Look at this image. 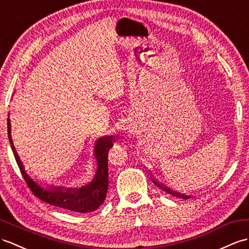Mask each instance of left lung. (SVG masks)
I'll return each mask as SVG.
<instances>
[{"instance_id":"left-lung-1","label":"left lung","mask_w":249,"mask_h":249,"mask_svg":"<svg viewBox=\"0 0 249 249\" xmlns=\"http://www.w3.org/2000/svg\"><path fill=\"white\" fill-rule=\"evenodd\" d=\"M148 171H149V170H148ZM149 172H150V171H149ZM150 178H152V181H153V183H154L157 187H160L161 190H163L165 192L169 193V195H171V196H177V197L184 198V199H187V198H190V197H191L190 196H185V195H183V193H179V192H177V191H174V190L170 189V188L167 187L166 185H163L162 183H160V181L159 179H156V178L153 177V175H152V173L150 174Z\"/></svg>"}]
</instances>
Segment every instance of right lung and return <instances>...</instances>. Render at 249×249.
Instances as JSON below:
<instances>
[{
	"label": "right lung",
	"instance_id": "1",
	"mask_svg": "<svg viewBox=\"0 0 249 249\" xmlns=\"http://www.w3.org/2000/svg\"><path fill=\"white\" fill-rule=\"evenodd\" d=\"M7 131L9 142L18 166L20 168V171L26 184L36 196L51 205L71 211H76L79 213L95 211L105 202L108 187L107 153L108 150L113 147V142L115 139L113 135L99 137L95 142L93 155L96 160L97 168L93 179L89 184L80 188H65L62 186H53L46 184L42 185V183L34 179L26 172L25 167H24L20 156L15 148L13 138H11L9 114L7 118Z\"/></svg>",
	"mask_w": 249,
	"mask_h": 249
}]
</instances>
